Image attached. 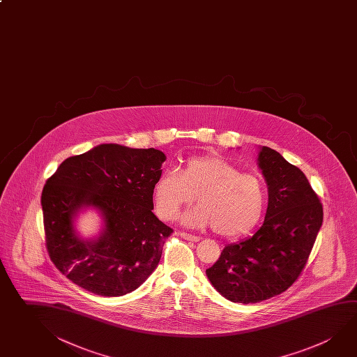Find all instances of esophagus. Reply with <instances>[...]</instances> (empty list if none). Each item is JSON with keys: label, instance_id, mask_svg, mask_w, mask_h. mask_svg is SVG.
Listing matches in <instances>:
<instances>
[{"label": "esophagus", "instance_id": "1", "mask_svg": "<svg viewBox=\"0 0 357 357\" xmlns=\"http://www.w3.org/2000/svg\"><path fill=\"white\" fill-rule=\"evenodd\" d=\"M179 236L181 238H184L185 241H189V242H199V237H197V236H193V234H189V233H179Z\"/></svg>", "mask_w": 357, "mask_h": 357}]
</instances>
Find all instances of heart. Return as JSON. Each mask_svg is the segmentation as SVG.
<instances>
[{"mask_svg": "<svg viewBox=\"0 0 357 357\" xmlns=\"http://www.w3.org/2000/svg\"><path fill=\"white\" fill-rule=\"evenodd\" d=\"M151 197L159 218L172 220L181 206L198 202L181 217L189 228L213 227L223 237L250 231L262 217L267 192L259 176L242 170L227 159L204 155L187 159L178 173L158 176Z\"/></svg>", "mask_w": 357, "mask_h": 357, "instance_id": "obj_1", "label": "heart"}]
</instances>
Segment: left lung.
Listing matches in <instances>:
<instances>
[{
  "label": "left lung",
  "instance_id": "1",
  "mask_svg": "<svg viewBox=\"0 0 357 357\" xmlns=\"http://www.w3.org/2000/svg\"><path fill=\"white\" fill-rule=\"evenodd\" d=\"M257 165L268 189L264 222L252 237L225 245L206 271L219 294L245 305L282 294L297 280L324 220L302 170L268 146H258Z\"/></svg>",
  "mask_w": 357,
  "mask_h": 357
}]
</instances>
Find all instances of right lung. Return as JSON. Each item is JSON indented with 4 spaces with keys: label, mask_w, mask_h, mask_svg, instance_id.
Here are the masks:
<instances>
[{
    "label": "right lung",
    "mask_w": 357,
    "mask_h": 357,
    "mask_svg": "<svg viewBox=\"0 0 357 357\" xmlns=\"http://www.w3.org/2000/svg\"><path fill=\"white\" fill-rule=\"evenodd\" d=\"M163 151L100 144L63 160L41 195L51 261L70 281L91 294H129L157 268L173 231L151 212V188L163 170ZM95 208L98 236L84 238L75 219Z\"/></svg>",
    "instance_id": "right-lung-1"
}]
</instances>
